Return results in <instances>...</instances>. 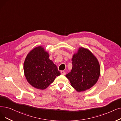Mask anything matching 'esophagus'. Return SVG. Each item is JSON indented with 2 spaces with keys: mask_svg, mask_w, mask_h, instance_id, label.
Segmentation results:
<instances>
[{
  "mask_svg": "<svg viewBox=\"0 0 121 121\" xmlns=\"http://www.w3.org/2000/svg\"><path fill=\"white\" fill-rule=\"evenodd\" d=\"M61 75H65L66 73L63 71H61Z\"/></svg>",
  "mask_w": 121,
  "mask_h": 121,
  "instance_id": "obj_1",
  "label": "esophagus"
}]
</instances>
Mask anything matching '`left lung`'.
<instances>
[{
  "label": "left lung",
  "mask_w": 121,
  "mask_h": 121,
  "mask_svg": "<svg viewBox=\"0 0 121 121\" xmlns=\"http://www.w3.org/2000/svg\"><path fill=\"white\" fill-rule=\"evenodd\" d=\"M72 69L66 75L71 85L78 91H85L98 80L100 67L97 59L87 49L80 48L72 59Z\"/></svg>",
  "instance_id": "left-lung-1"
}]
</instances>
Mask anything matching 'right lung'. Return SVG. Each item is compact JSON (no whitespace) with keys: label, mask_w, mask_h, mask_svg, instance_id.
I'll use <instances>...</instances> for the list:
<instances>
[{"label":"right lung","mask_w":121,"mask_h":121,"mask_svg":"<svg viewBox=\"0 0 121 121\" xmlns=\"http://www.w3.org/2000/svg\"><path fill=\"white\" fill-rule=\"evenodd\" d=\"M25 76L34 87L44 90L53 82L60 73L57 66L49 58L43 48H35L27 55L24 63Z\"/></svg>","instance_id":"add662e5"}]
</instances>
